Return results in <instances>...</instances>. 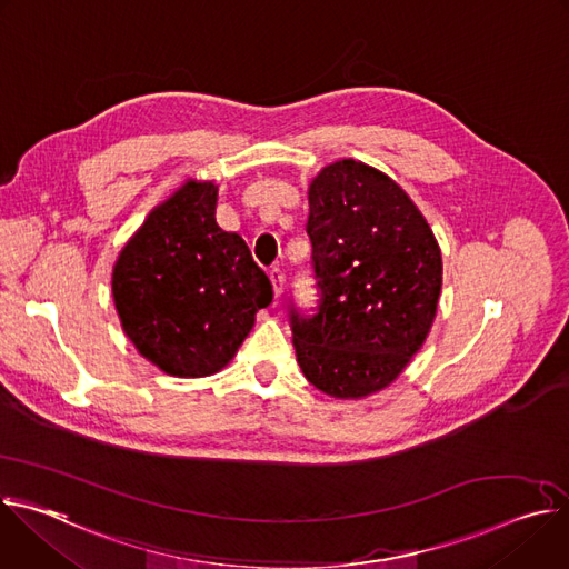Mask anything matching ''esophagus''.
<instances>
[{
	"mask_svg": "<svg viewBox=\"0 0 569 569\" xmlns=\"http://www.w3.org/2000/svg\"><path fill=\"white\" fill-rule=\"evenodd\" d=\"M270 281H272V288H274V297L279 299L281 292H283V272L279 268H272L270 270Z\"/></svg>",
	"mask_w": 569,
	"mask_h": 569,
	"instance_id": "34e87169",
	"label": "esophagus"
}]
</instances>
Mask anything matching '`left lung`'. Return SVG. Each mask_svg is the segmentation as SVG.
<instances>
[{
	"mask_svg": "<svg viewBox=\"0 0 569 569\" xmlns=\"http://www.w3.org/2000/svg\"><path fill=\"white\" fill-rule=\"evenodd\" d=\"M317 306L288 308L297 362L317 389L362 398L385 389L423 347L441 292V252L417 204L356 159L308 189Z\"/></svg>",
	"mask_w": 569,
	"mask_h": 569,
	"instance_id": "1",
	"label": "left lung"
}]
</instances>
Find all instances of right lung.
I'll return each mask as SVG.
<instances>
[{"label": "right lung", "instance_id": "1", "mask_svg": "<svg viewBox=\"0 0 569 569\" xmlns=\"http://www.w3.org/2000/svg\"><path fill=\"white\" fill-rule=\"evenodd\" d=\"M216 198L213 182L184 184L146 218L112 272L126 336L173 376L220 371L272 301L248 242L216 222Z\"/></svg>", "mask_w": 569, "mask_h": 569}]
</instances>
